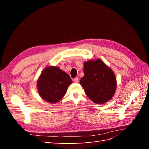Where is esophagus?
<instances>
[{"label": "esophagus", "instance_id": "esophagus-1", "mask_svg": "<svg viewBox=\"0 0 149 149\" xmlns=\"http://www.w3.org/2000/svg\"><path fill=\"white\" fill-rule=\"evenodd\" d=\"M73 81H74V82H75V83H78L79 82V79H78V78H75L73 79Z\"/></svg>", "mask_w": 149, "mask_h": 149}]
</instances>
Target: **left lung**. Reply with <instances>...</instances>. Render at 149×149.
Segmentation results:
<instances>
[{"mask_svg":"<svg viewBox=\"0 0 149 149\" xmlns=\"http://www.w3.org/2000/svg\"><path fill=\"white\" fill-rule=\"evenodd\" d=\"M84 73L80 84L86 95L96 104L109 101L114 96L117 84L113 71L98 59L85 62Z\"/></svg>","mask_w":149,"mask_h":149,"instance_id":"8db88e82","label":"left lung"}]
</instances>
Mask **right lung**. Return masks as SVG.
I'll return each instance as SVG.
<instances>
[{
    "mask_svg": "<svg viewBox=\"0 0 149 149\" xmlns=\"http://www.w3.org/2000/svg\"><path fill=\"white\" fill-rule=\"evenodd\" d=\"M72 83L70 76L56 66L45 69L37 81V88L43 100L56 103L63 97L68 87Z\"/></svg>",
    "mask_w": 149,
    "mask_h": 149,
    "instance_id": "obj_1",
    "label": "right lung"
}]
</instances>
